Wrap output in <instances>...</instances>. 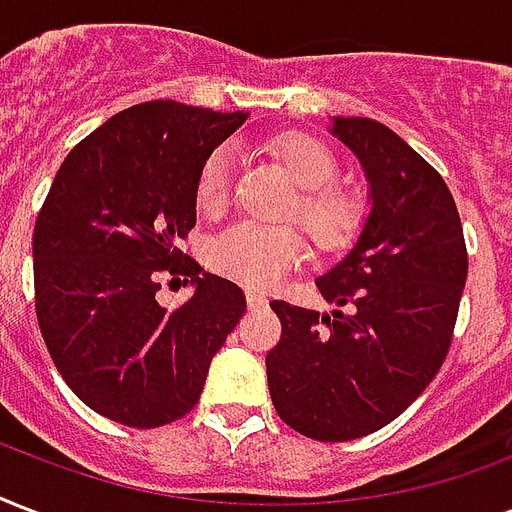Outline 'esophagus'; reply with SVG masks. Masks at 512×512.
<instances>
[{"label": "esophagus", "instance_id": "1", "mask_svg": "<svg viewBox=\"0 0 512 512\" xmlns=\"http://www.w3.org/2000/svg\"><path fill=\"white\" fill-rule=\"evenodd\" d=\"M247 306L263 308V306H268V298H265V295H257V292H247Z\"/></svg>", "mask_w": 512, "mask_h": 512}]
</instances>
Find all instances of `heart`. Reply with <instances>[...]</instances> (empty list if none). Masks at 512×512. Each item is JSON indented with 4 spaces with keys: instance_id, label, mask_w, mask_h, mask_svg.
<instances>
[{
    "instance_id": "heart-1",
    "label": "heart",
    "mask_w": 512,
    "mask_h": 512,
    "mask_svg": "<svg viewBox=\"0 0 512 512\" xmlns=\"http://www.w3.org/2000/svg\"><path fill=\"white\" fill-rule=\"evenodd\" d=\"M276 158L290 171L300 190L295 214H300L303 228L322 252H341L351 247L365 225V201L349 187H335L338 158L317 136L290 134L276 136L273 142ZM233 150L217 147L209 152L198 179H195V201L204 212H217L225 206L233 179ZM306 257V239L290 225H257L239 222L222 230L212 241L209 260L214 271L225 273L252 290H268L284 273Z\"/></svg>"
}]
</instances>
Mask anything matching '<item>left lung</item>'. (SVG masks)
I'll use <instances>...</instances> for the list:
<instances>
[{"mask_svg":"<svg viewBox=\"0 0 512 512\" xmlns=\"http://www.w3.org/2000/svg\"><path fill=\"white\" fill-rule=\"evenodd\" d=\"M360 158L370 209L360 239L317 287L333 314L273 300L282 338L268 351L276 413L322 443L395 421L438 376L467 282L454 195L419 152L370 117H335Z\"/></svg>","mask_w":512,"mask_h":512,"instance_id":"8db88e82","label":"left lung"}]
</instances>
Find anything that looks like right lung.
Segmentation results:
<instances>
[{"instance_id": "add662e5", "label": "right lung", "mask_w": 512, "mask_h": 512, "mask_svg": "<svg viewBox=\"0 0 512 512\" xmlns=\"http://www.w3.org/2000/svg\"><path fill=\"white\" fill-rule=\"evenodd\" d=\"M244 120L163 99L123 109L66 155L39 209V330L69 389L117 424L152 429L193 411L247 311L239 284L179 249L198 171ZM163 272L196 287L174 312L154 298Z\"/></svg>"}]
</instances>
